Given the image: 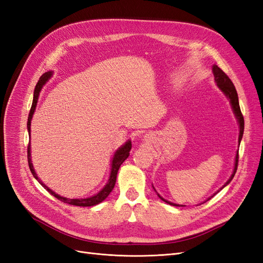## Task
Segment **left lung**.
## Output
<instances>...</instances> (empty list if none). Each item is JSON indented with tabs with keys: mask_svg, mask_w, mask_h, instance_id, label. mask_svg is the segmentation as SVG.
Instances as JSON below:
<instances>
[{
	"mask_svg": "<svg viewBox=\"0 0 263 263\" xmlns=\"http://www.w3.org/2000/svg\"><path fill=\"white\" fill-rule=\"evenodd\" d=\"M213 73H214V78H215V81H216L217 83V86L219 87V90H221V92L224 93L227 99L229 100L230 104H232V107H233V110L234 113L238 119V123H239V138H238V141H239V145H240V141H241V138H242V135H243V128H245V121H243V116L241 114V110H240V106H239V101H238V94H237V91L235 89V85L234 83L232 82V80L228 78V76L222 71L220 68H218L216 65L213 66ZM238 158H239V156H238V151H237V155H236V158H235V166H234V171H233V174L232 177L229 178V180L225 183L224 186H222L221 189H224L227 184H229L230 181L233 180V178L235 177V173L237 171V166H238ZM220 189V190H221ZM156 191V190H155ZM216 194V193H215ZM214 194V195H215ZM213 195V196H214ZM158 196L161 198V200L165 203H168L170 205H173V206H183V205H179V204H174V203H171L169 201L164 200L163 197H161L160 195L158 194ZM211 196V197H213ZM211 197L209 198V200H211ZM208 200V201H209ZM206 202V201H205Z\"/></svg>",
	"mask_w": 263,
	"mask_h": 263,
	"instance_id": "8db88e82",
	"label": "left lung"
}]
</instances>
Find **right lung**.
<instances>
[{
    "instance_id": "right-lung-1",
    "label": "right lung",
    "mask_w": 263,
    "mask_h": 263,
    "mask_svg": "<svg viewBox=\"0 0 263 263\" xmlns=\"http://www.w3.org/2000/svg\"><path fill=\"white\" fill-rule=\"evenodd\" d=\"M51 76H52V72H50V71H49V72L44 73L41 78H39V81L36 84L35 91H34L33 104H31V107H30V110H29V115H28V121H27V129H28L29 136H30V122H31V118H33L34 113H35V108H36V105H37L39 93H41L43 86L45 85V83L47 81L49 80ZM130 149H132V141L128 140L127 142H125V144L121 148H118V150H116V153L114 154L113 160H112V168H110L109 179H108V181L106 183V185L103 187L98 194H95V195H93L91 197H86V198H67V197H63V196H60L59 194H55L52 190H50L48 186H46L44 183L41 181V179L38 178V176H37L35 170H34L33 163H31V159H30V142H29L28 147H27V159H28V165H29L30 172L33 173L34 178L39 183H41V184L47 191H48V192L51 195H53L55 198H58V200H60L63 203H67V204H70V205H74V206H83V208H86V206H93V205H97V204L103 202L109 195V193L112 192V190L114 189L115 183H116V177H117V172H118L119 166H121V164L126 160L127 158H128Z\"/></svg>"
}]
</instances>
